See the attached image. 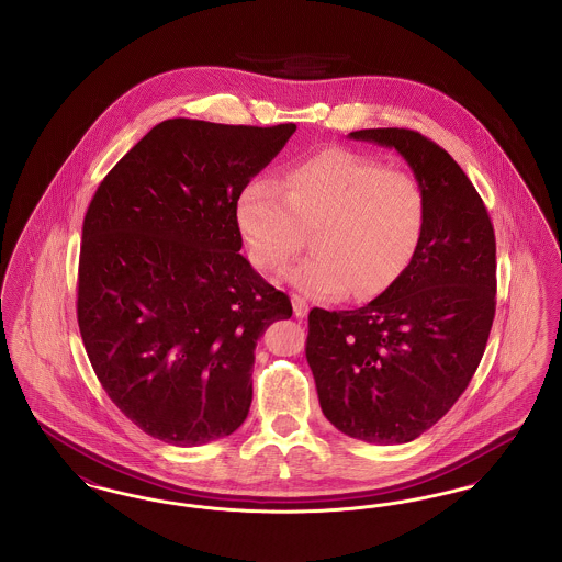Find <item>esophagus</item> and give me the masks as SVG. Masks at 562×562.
<instances>
[{
  "label": "esophagus",
  "instance_id": "esophagus-1",
  "mask_svg": "<svg viewBox=\"0 0 562 562\" xmlns=\"http://www.w3.org/2000/svg\"><path fill=\"white\" fill-rule=\"evenodd\" d=\"M291 301H293L294 316H296V318H305V316H307V312H310L307 301H305L303 296H299V294H293V296H291Z\"/></svg>",
  "mask_w": 562,
  "mask_h": 562
}]
</instances>
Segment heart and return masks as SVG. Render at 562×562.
<instances>
[{"label": "heart", "mask_w": 562, "mask_h": 562, "mask_svg": "<svg viewBox=\"0 0 562 562\" xmlns=\"http://www.w3.org/2000/svg\"><path fill=\"white\" fill-rule=\"evenodd\" d=\"M426 193L404 170L328 147L291 166L282 188L255 179L236 202V225L255 268L278 271L312 232V257L286 271L314 299H369L411 266L426 229Z\"/></svg>", "instance_id": "1"}]
</instances>
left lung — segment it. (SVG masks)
Instances as JSON below:
<instances>
[{"instance_id":"obj_1","label":"left lung","mask_w":562,"mask_h":562,"mask_svg":"<svg viewBox=\"0 0 562 562\" xmlns=\"http://www.w3.org/2000/svg\"><path fill=\"white\" fill-rule=\"evenodd\" d=\"M426 193V229L401 278L369 305L310 312L305 356L324 417L371 445L411 442L442 419L481 364L495 318V232L479 191L428 136L367 128Z\"/></svg>"}]
</instances>
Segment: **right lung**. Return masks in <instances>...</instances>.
Segmentation results:
<instances>
[{"label":"right lung","instance_id":"1","mask_svg":"<svg viewBox=\"0 0 562 562\" xmlns=\"http://www.w3.org/2000/svg\"><path fill=\"white\" fill-rule=\"evenodd\" d=\"M294 131L166 120L83 216V348L113 404L161 442L198 447L240 428L257 341L293 316L289 294L241 257L236 202Z\"/></svg>","mask_w":562,"mask_h":562}]
</instances>
